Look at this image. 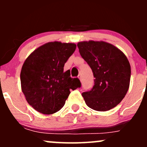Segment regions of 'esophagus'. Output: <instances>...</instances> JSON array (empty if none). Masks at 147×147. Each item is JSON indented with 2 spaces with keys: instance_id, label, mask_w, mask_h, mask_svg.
Wrapping results in <instances>:
<instances>
[{
  "instance_id": "34e87169",
  "label": "esophagus",
  "mask_w": 147,
  "mask_h": 147,
  "mask_svg": "<svg viewBox=\"0 0 147 147\" xmlns=\"http://www.w3.org/2000/svg\"><path fill=\"white\" fill-rule=\"evenodd\" d=\"M78 78L79 79V80H82V75H78Z\"/></svg>"
}]
</instances>
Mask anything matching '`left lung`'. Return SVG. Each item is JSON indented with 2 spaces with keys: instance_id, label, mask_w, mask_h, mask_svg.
Masks as SVG:
<instances>
[{
  "instance_id": "left-lung-1",
  "label": "left lung",
  "mask_w": 147,
  "mask_h": 147,
  "mask_svg": "<svg viewBox=\"0 0 147 147\" xmlns=\"http://www.w3.org/2000/svg\"><path fill=\"white\" fill-rule=\"evenodd\" d=\"M77 47L95 77L92 88L82 93L86 104L97 111L113 109L129 90L131 65L127 57L117 47L103 41H81Z\"/></svg>"
}]
</instances>
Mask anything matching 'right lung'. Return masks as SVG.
Instances as JSON below:
<instances>
[{
    "instance_id": "add662e5",
    "label": "right lung",
    "mask_w": 147,
    "mask_h": 147,
    "mask_svg": "<svg viewBox=\"0 0 147 147\" xmlns=\"http://www.w3.org/2000/svg\"><path fill=\"white\" fill-rule=\"evenodd\" d=\"M76 44L48 42L34 50L23 63L21 71L22 92L27 102L36 111L55 113L63 108L70 93L81 86L79 79L70 77L63 67Z\"/></svg>"
}]
</instances>
